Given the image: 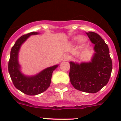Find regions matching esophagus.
Here are the masks:
<instances>
[{"mask_svg":"<svg viewBox=\"0 0 121 121\" xmlns=\"http://www.w3.org/2000/svg\"><path fill=\"white\" fill-rule=\"evenodd\" d=\"M69 59H70V58H69L68 55H64L61 60H62L63 61H66L69 60Z\"/></svg>","mask_w":121,"mask_h":121,"instance_id":"34e87169","label":"esophagus"}]
</instances>
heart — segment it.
I'll return each instance as SVG.
<instances>
[{
    "label": "heart",
    "instance_id": "heart-1",
    "mask_svg": "<svg viewBox=\"0 0 121 121\" xmlns=\"http://www.w3.org/2000/svg\"><path fill=\"white\" fill-rule=\"evenodd\" d=\"M78 43H79V44L82 46L84 45L86 43V41H87L86 38H85V37L83 36L74 37L72 39V41H73V42H75L76 41L78 40Z\"/></svg>",
    "mask_w": 121,
    "mask_h": 121
}]
</instances>
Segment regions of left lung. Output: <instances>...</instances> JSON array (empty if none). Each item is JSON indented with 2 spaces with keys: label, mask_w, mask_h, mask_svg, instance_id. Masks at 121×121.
<instances>
[{
  "label": "left lung",
  "mask_w": 121,
  "mask_h": 121,
  "mask_svg": "<svg viewBox=\"0 0 121 121\" xmlns=\"http://www.w3.org/2000/svg\"><path fill=\"white\" fill-rule=\"evenodd\" d=\"M94 44L91 60L80 63L70 61L69 76L74 88L86 93H96L108 83L112 70V62L107 44L99 35L86 33Z\"/></svg>",
  "instance_id": "8db88e82"
}]
</instances>
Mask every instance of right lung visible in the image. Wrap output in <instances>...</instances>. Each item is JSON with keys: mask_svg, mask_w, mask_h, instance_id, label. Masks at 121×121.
Returning a JSON list of instances; mask_svg holds the SVG:
<instances>
[{"mask_svg": "<svg viewBox=\"0 0 121 121\" xmlns=\"http://www.w3.org/2000/svg\"><path fill=\"white\" fill-rule=\"evenodd\" d=\"M38 34L37 32H31L22 36L16 41L10 51L8 65L9 73L15 87L29 95H36L47 90L51 83L53 71L59 65L48 67L35 75H26L21 72V66L19 62L21 47L31 36Z\"/></svg>", "mask_w": 121, "mask_h": 121, "instance_id": "right-lung-1", "label": "right lung"}]
</instances>
